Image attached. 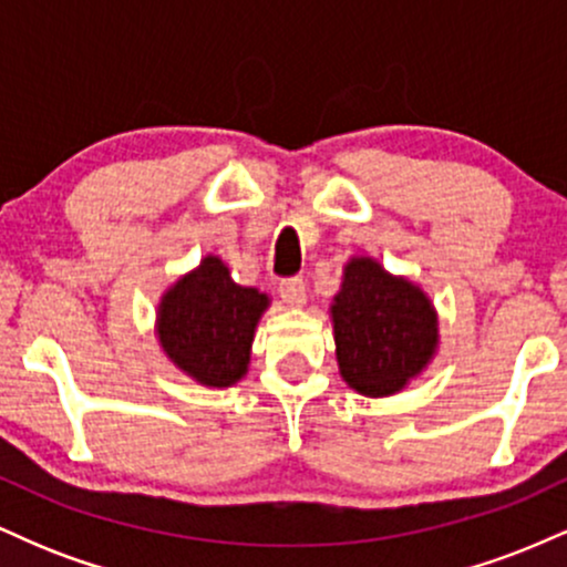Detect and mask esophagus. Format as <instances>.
<instances>
[{"mask_svg": "<svg viewBox=\"0 0 567 567\" xmlns=\"http://www.w3.org/2000/svg\"><path fill=\"white\" fill-rule=\"evenodd\" d=\"M279 296H282V301L288 303V306H292V309H296V306H303L306 303V285H303V279L301 277L282 279V282H279Z\"/></svg>", "mask_w": 567, "mask_h": 567, "instance_id": "34e87169", "label": "esophagus"}]
</instances>
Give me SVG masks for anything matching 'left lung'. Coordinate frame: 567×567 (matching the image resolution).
Returning <instances> with one entry per match:
<instances>
[{
  "instance_id": "obj_1",
  "label": "left lung",
  "mask_w": 567,
  "mask_h": 567,
  "mask_svg": "<svg viewBox=\"0 0 567 567\" xmlns=\"http://www.w3.org/2000/svg\"><path fill=\"white\" fill-rule=\"evenodd\" d=\"M330 320L341 379L362 396L402 392L440 347L437 309L426 292L370 256H354L343 266Z\"/></svg>"
}]
</instances>
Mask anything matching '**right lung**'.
<instances>
[{
  "label": "right lung",
  "instance_id": "1",
  "mask_svg": "<svg viewBox=\"0 0 567 567\" xmlns=\"http://www.w3.org/2000/svg\"><path fill=\"white\" fill-rule=\"evenodd\" d=\"M269 303L266 292L234 282L218 256H205L162 292L154 333L181 373L202 386L226 389L247 375L252 338Z\"/></svg>",
  "mask_w": 567,
  "mask_h": 567
}]
</instances>
